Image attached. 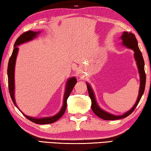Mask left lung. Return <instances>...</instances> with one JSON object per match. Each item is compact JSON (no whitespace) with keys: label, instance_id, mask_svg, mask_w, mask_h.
<instances>
[{"label":"left lung","instance_id":"obj_1","mask_svg":"<svg viewBox=\"0 0 151 151\" xmlns=\"http://www.w3.org/2000/svg\"><path fill=\"white\" fill-rule=\"evenodd\" d=\"M121 39L122 40L123 45H124L128 48H131V49H133L135 52L134 56L135 60L137 61V68H138V70L140 76V88L139 91V95L138 97H137L136 103H135V105L132 107V109H131L129 111L126 112V113L123 114L122 116H114L103 111V109H101V108L99 107V105H98L96 103L94 92H93L92 88H91V87L89 86V84H87V88H88L89 96H90L91 101H92V105H91V107H92V111H94V113L96 114L97 116H99V118L105 120H119V119L126 118L128 116L130 115V114L134 111L135 108H136L137 105H138L140 99H141L142 95L144 94V89H145L146 73L145 70H144V61L143 57H142V52L140 51L138 45H137V41L136 40V37H135V36L133 33L124 32L122 34V35L121 36Z\"/></svg>","mask_w":151,"mask_h":151}]
</instances>
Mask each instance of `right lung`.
Returning a JSON list of instances; mask_svg holds the SVG:
<instances>
[{"label": "right lung", "instance_id": "obj_1", "mask_svg": "<svg viewBox=\"0 0 151 151\" xmlns=\"http://www.w3.org/2000/svg\"><path fill=\"white\" fill-rule=\"evenodd\" d=\"M39 33V32H34L33 31H26V32L23 33L22 35H20L18 39L16 40V42L14 44V48L13 50V52L12 54V56L10 57L9 63H8V68H7V76H8V87H9V91L10 96L12 98V100L13 103L16 106V102H15L14 99V69H15V63H16V59L17 53L18 51V45H20V44L24 43V42L30 41V40H33L34 37L37 35V34ZM76 79L75 77L70 78V79L68 80L67 83H66V88H65V92L64 94V99H63V107L60 110V111L59 112L57 115L52 117H48V118H35L32 117H29L24 115L23 114L25 117H26L28 120H31V122L36 124H50V123H53L56 122L57 120H58L61 116L63 115V114L65 113V109H66L67 107V99L69 97L70 94L73 90L74 86H75L76 83Z\"/></svg>", "mask_w": 151, "mask_h": 151}]
</instances>
